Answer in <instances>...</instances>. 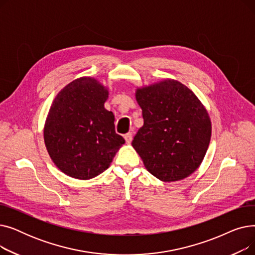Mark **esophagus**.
<instances>
[{"label":"esophagus","instance_id":"esophagus-1","mask_svg":"<svg viewBox=\"0 0 255 255\" xmlns=\"http://www.w3.org/2000/svg\"><path fill=\"white\" fill-rule=\"evenodd\" d=\"M124 138L126 140V143H130L132 141V133L131 132L126 133V134L124 135Z\"/></svg>","mask_w":255,"mask_h":255}]
</instances>
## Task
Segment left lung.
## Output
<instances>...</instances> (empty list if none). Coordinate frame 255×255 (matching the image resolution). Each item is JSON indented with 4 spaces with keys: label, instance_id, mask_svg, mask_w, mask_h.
Here are the masks:
<instances>
[{
    "label": "left lung",
    "instance_id": "left-lung-1",
    "mask_svg": "<svg viewBox=\"0 0 255 255\" xmlns=\"http://www.w3.org/2000/svg\"><path fill=\"white\" fill-rule=\"evenodd\" d=\"M143 126L132 146L154 177L183 180L203 162L211 139L208 112L195 94L175 79L136 90Z\"/></svg>",
    "mask_w": 255,
    "mask_h": 255
}]
</instances>
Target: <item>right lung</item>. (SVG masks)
<instances>
[{
    "instance_id": "add662e5",
    "label": "right lung",
    "mask_w": 255,
    "mask_h": 255,
    "mask_svg": "<svg viewBox=\"0 0 255 255\" xmlns=\"http://www.w3.org/2000/svg\"><path fill=\"white\" fill-rule=\"evenodd\" d=\"M109 91L98 80L80 77L53 100L44 142L57 167L74 179L90 180L110 167L125 139L115 131V116L104 109Z\"/></svg>"
}]
</instances>
